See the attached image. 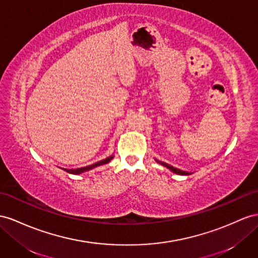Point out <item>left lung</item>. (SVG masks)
Returning a JSON list of instances; mask_svg holds the SVG:
<instances>
[{"mask_svg": "<svg viewBox=\"0 0 258 258\" xmlns=\"http://www.w3.org/2000/svg\"><path fill=\"white\" fill-rule=\"evenodd\" d=\"M158 163H160V164H162L163 167H166V168H168L169 170H171L172 171L173 173H176V174H180V175H188V174H190L189 172H186V171H182V170H180V169H176V168H173L172 166H170V164H168V163H166V162H162V161H158V160H156Z\"/></svg>", "mask_w": 258, "mask_h": 258, "instance_id": "obj_1", "label": "left lung"}]
</instances>
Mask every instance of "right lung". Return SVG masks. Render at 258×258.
Listing matches in <instances>:
<instances>
[{"label":"right lung","mask_w":258,"mask_h":258,"mask_svg":"<svg viewBox=\"0 0 258 258\" xmlns=\"http://www.w3.org/2000/svg\"><path fill=\"white\" fill-rule=\"evenodd\" d=\"M113 157H114V156L112 155V156H110V157H108V158H105V159H103V160H101V161H99V162H96V163L91 164V166H88V167L78 168V169H63V170H64V171H66V172L71 173V174H81V173L85 172V171H89V170L94 169V168H96V167L102 166V164H105V163L110 162V161L112 160V158H113Z\"/></svg>","instance_id":"right-lung-1"}]
</instances>
